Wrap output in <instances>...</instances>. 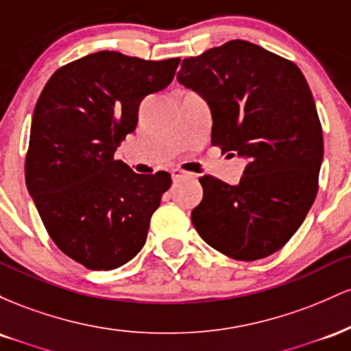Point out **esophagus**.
Masks as SVG:
<instances>
[{"label":"esophagus","mask_w":351,"mask_h":351,"mask_svg":"<svg viewBox=\"0 0 351 351\" xmlns=\"http://www.w3.org/2000/svg\"><path fill=\"white\" fill-rule=\"evenodd\" d=\"M189 175H191V173L181 170V168H171V178L173 180H180V178H183V176H189Z\"/></svg>","instance_id":"1"}]
</instances>
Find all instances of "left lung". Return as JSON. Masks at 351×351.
<instances>
[{
  "mask_svg": "<svg viewBox=\"0 0 351 351\" xmlns=\"http://www.w3.org/2000/svg\"><path fill=\"white\" fill-rule=\"evenodd\" d=\"M176 79L211 108V143L247 160L236 186L199 178L193 226L236 261L271 256L317 196L324 136L307 80L291 60L241 39L184 59Z\"/></svg>",
  "mask_w": 351,
  "mask_h": 351,
  "instance_id": "left-lung-1",
  "label": "left lung"
}]
</instances>
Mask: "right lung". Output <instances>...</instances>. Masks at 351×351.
Returning <instances> with one entry per match:
<instances>
[{"label": "right lung", "mask_w": 351, "mask_h": 351, "mask_svg": "<svg viewBox=\"0 0 351 351\" xmlns=\"http://www.w3.org/2000/svg\"><path fill=\"white\" fill-rule=\"evenodd\" d=\"M180 59L88 54L51 75L39 95L26 156V186L56 245L92 271L132 261L171 175H138L115 160L138 123L140 102L163 90Z\"/></svg>", "instance_id": "add662e5"}]
</instances>
